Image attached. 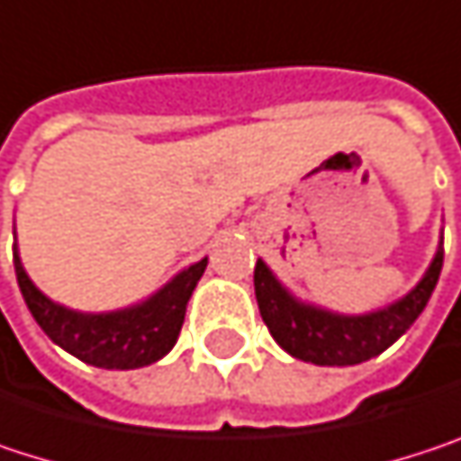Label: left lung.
I'll list each match as a JSON object with an SVG mask.
<instances>
[{
  "instance_id": "obj_1",
  "label": "left lung",
  "mask_w": 461,
  "mask_h": 461,
  "mask_svg": "<svg viewBox=\"0 0 461 461\" xmlns=\"http://www.w3.org/2000/svg\"><path fill=\"white\" fill-rule=\"evenodd\" d=\"M443 267V242L414 291L398 304L363 315L341 318L315 307L299 304L267 269L264 261H256L253 288L261 321L267 322L272 339L294 357L315 366H355L382 355L393 347L427 307Z\"/></svg>"
}]
</instances>
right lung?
Returning a JSON list of instances; mask_svg holds the SVG:
<instances>
[{
    "label": "right lung",
    "mask_w": 461,
    "mask_h": 461,
    "mask_svg": "<svg viewBox=\"0 0 461 461\" xmlns=\"http://www.w3.org/2000/svg\"><path fill=\"white\" fill-rule=\"evenodd\" d=\"M13 261L26 307L47 336L82 363L112 371L149 366L173 349L184 325L186 302L208 267V258L197 261L194 267L184 269L173 283H167L157 296L133 310L109 315H82L47 299L23 272L18 250L13 253Z\"/></svg>",
    "instance_id": "obj_1"
}]
</instances>
